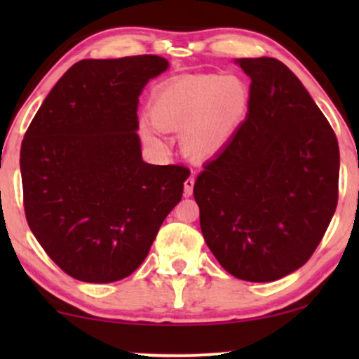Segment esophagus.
<instances>
[{
	"mask_svg": "<svg viewBox=\"0 0 359 359\" xmlns=\"http://www.w3.org/2000/svg\"><path fill=\"white\" fill-rule=\"evenodd\" d=\"M194 176H189L188 180L184 181V194L186 196H191L193 194V188H194Z\"/></svg>",
	"mask_w": 359,
	"mask_h": 359,
	"instance_id": "esophagus-1",
	"label": "esophagus"
}]
</instances>
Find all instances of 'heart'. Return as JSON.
<instances>
[{"instance_id":"obj_1","label":"heart","mask_w":359,"mask_h":359,"mask_svg":"<svg viewBox=\"0 0 359 359\" xmlns=\"http://www.w3.org/2000/svg\"><path fill=\"white\" fill-rule=\"evenodd\" d=\"M250 86L238 75H188L155 91L151 122H142V137L161 147L160 130L180 132L186 155L208 160L219 155L243 126L250 109Z\"/></svg>"}]
</instances>
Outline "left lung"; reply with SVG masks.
Wrapping results in <instances>:
<instances>
[{"mask_svg": "<svg viewBox=\"0 0 359 359\" xmlns=\"http://www.w3.org/2000/svg\"><path fill=\"white\" fill-rule=\"evenodd\" d=\"M252 80L233 140L194 183L204 240L232 276L281 279L307 263L338 203L340 150L301 80L271 57L238 58Z\"/></svg>", "mask_w": 359, "mask_h": 359, "instance_id": "1", "label": "left lung"}]
</instances>
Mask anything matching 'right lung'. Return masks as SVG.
<instances>
[{
  "instance_id": "right-lung-1",
  "label": "right lung",
  "mask_w": 359,
  "mask_h": 359,
  "mask_svg": "<svg viewBox=\"0 0 359 359\" xmlns=\"http://www.w3.org/2000/svg\"><path fill=\"white\" fill-rule=\"evenodd\" d=\"M170 63L158 55L80 60L52 88L21 145L24 210L34 237L78 281L135 271L189 170L142 160L137 106Z\"/></svg>"
}]
</instances>
